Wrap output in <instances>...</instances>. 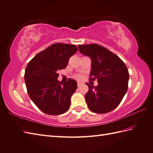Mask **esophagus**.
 Listing matches in <instances>:
<instances>
[{"label":"esophagus","mask_w":153,"mask_h":153,"mask_svg":"<svg viewBox=\"0 0 153 153\" xmlns=\"http://www.w3.org/2000/svg\"><path fill=\"white\" fill-rule=\"evenodd\" d=\"M81 85H82V83H80V82H78V83H77L78 87H80Z\"/></svg>","instance_id":"34e87169"}]
</instances>
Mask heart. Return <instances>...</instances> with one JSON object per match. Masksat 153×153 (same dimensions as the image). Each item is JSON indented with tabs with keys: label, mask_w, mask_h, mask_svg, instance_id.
I'll list each match as a JSON object with an SVG mask.
<instances>
[{
	"label": "heart",
	"mask_w": 153,
	"mask_h": 153,
	"mask_svg": "<svg viewBox=\"0 0 153 153\" xmlns=\"http://www.w3.org/2000/svg\"><path fill=\"white\" fill-rule=\"evenodd\" d=\"M76 78H80L81 76H80V75H77V76H76Z\"/></svg>",
	"instance_id": "1"
}]
</instances>
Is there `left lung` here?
<instances>
[{
    "instance_id": "obj_1",
    "label": "left lung",
    "mask_w": 153,
    "mask_h": 153,
    "mask_svg": "<svg viewBox=\"0 0 153 153\" xmlns=\"http://www.w3.org/2000/svg\"><path fill=\"white\" fill-rule=\"evenodd\" d=\"M78 50L91 60L90 80L97 79V86L87 85V104L94 113H107L120 104L127 91L129 72L124 62L100 45H78Z\"/></svg>"
}]
</instances>
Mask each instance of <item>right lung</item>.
<instances>
[{
  "label": "right lung",
  "instance_id": "1",
  "mask_svg": "<svg viewBox=\"0 0 153 153\" xmlns=\"http://www.w3.org/2000/svg\"><path fill=\"white\" fill-rule=\"evenodd\" d=\"M77 50L75 45L54 44L38 53L28 63L24 74L27 93L44 113L61 114L69 108L77 83L69 78L62 84L58 80L57 73L66 68L70 57Z\"/></svg>",
  "mask_w": 153,
  "mask_h": 153
}]
</instances>
